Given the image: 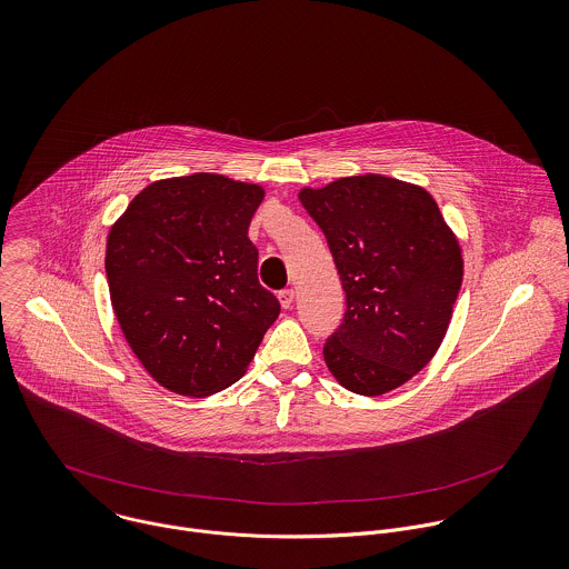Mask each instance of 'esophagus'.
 <instances>
[{
    "label": "esophagus",
    "mask_w": 569,
    "mask_h": 569,
    "mask_svg": "<svg viewBox=\"0 0 569 569\" xmlns=\"http://www.w3.org/2000/svg\"><path fill=\"white\" fill-rule=\"evenodd\" d=\"M279 301H281V306H283L286 310L292 308V303H295V290H292V288L281 290V292H279Z\"/></svg>",
    "instance_id": "34e87169"
}]
</instances>
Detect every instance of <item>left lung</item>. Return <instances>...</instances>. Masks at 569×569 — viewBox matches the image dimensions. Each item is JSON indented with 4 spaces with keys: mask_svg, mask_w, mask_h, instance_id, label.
<instances>
[{
    "mask_svg": "<svg viewBox=\"0 0 569 569\" xmlns=\"http://www.w3.org/2000/svg\"><path fill=\"white\" fill-rule=\"evenodd\" d=\"M299 200L323 230L345 290L326 362L345 389L382 396L445 339L461 286L459 243L436 200L393 178H341Z\"/></svg>",
    "mask_w": 569,
    "mask_h": 569,
    "instance_id": "left-lung-1",
    "label": "left lung"
}]
</instances>
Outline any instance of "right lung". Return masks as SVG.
Returning a JSON list of instances; mask_svg holds the SVG:
<instances>
[{"mask_svg":"<svg viewBox=\"0 0 569 569\" xmlns=\"http://www.w3.org/2000/svg\"><path fill=\"white\" fill-rule=\"evenodd\" d=\"M261 200V187L218 173L171 178L142 189L110 230L116 319L169 391L204 398L230 387L281 312L248 239Z\"/></svg>","mask_w":569,"mask_h":569,"instance_id":"add662e5","label":"right lung"}]
</instances>
